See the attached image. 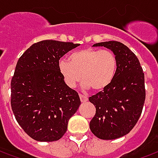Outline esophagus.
<instances>
[{
    "label": "esophagus",
    "mask_w": 158,
    "mask_h": 158,
    "mask_svg": "<svg viewBox=\"0 0 158 158\" xmlns=\"http://www.w3.org/2000/svg\"><path fill=\"white\" fill-rule=\"evenodd\" d=\"M79 98H80L81 102H86L88 101V98H87L85 96H83V95H81V94H79Z\"/></svg>",
    "instance_id": "esophagus-1"
}]
</instances>
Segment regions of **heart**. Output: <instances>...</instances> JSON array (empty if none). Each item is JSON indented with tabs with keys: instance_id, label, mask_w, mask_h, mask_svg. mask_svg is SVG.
I'll use <instances>...</instances> for the list:
<instances>
[{
	"instance_id": "b5f03b06",
	"label": "heart",
	"mask_w": 158,
	"mask_h": 158,
	"mask_svg": "<svg viewBox=\"0 0 158 158\" xmlns=\"http://www.w3.org/2000/svg\"><path fill=\"white\" fill-rule=\"evenodd\" d=\"M69 62L60 59L58 70L64 82L70 88L75 87L81 77L83 87L101 91L111 85L116 75L118 61L109 50L84 48L72 52Z\"/></svg>"
}]
</instances>
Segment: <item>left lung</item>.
<instances>
[{
	"label": "left lung",
	"mask_w": 158,
	"mask_h": 158,
	"mask_svg": "<svg viewBox=\"0 0 158 158\" xmlns=\"http://www.w3.org/2000/svg\"><path fill=\"white\" fill-rule=\"evenodd\" d=\"M93 46H104L114 52L118 65L111 85L89 98L96 106L89 129L99 139H118L130 132L142 113L145 76L137 56L121 42H101Z\"/></svg>",
	"instance_id": "1"
}]
</instances>
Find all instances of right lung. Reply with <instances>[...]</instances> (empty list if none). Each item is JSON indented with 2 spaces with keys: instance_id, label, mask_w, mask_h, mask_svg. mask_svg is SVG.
Masks as SVG:
<instances>
[{
  "instance_id": "obj_1",
  "label": "right lung",
  "mask_w": 158,
  "mask_h": 158,
  "mask_svg": "<svg viewBox=\"0 0 158 158\" xmlns=\"http://www.w3.org/2000/svg\"><path fill=\"white\" fill-rule=\"evenodd\" d=\"M78 45L42 40L27 49L17 62L11 106L19 125L37 141L61 139L81 103L79 94L66 85L58 70L60 58Z\"/></svg>"
}]
</instances>
